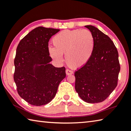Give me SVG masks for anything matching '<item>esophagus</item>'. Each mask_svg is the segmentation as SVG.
I'll return each instance as SVG.
<instances>
[{
	"label": "esophagus",
	"mask_w": 131,
	"mask_h": 131,
	"mask_svg": "<svg viewBox=\"0 0 131 131\" xmlns=\"http://www.w3.org/2000/svg\"><path fill=\"white\" fill-rule=\"evenodd\" d=\"M66 75H67L73 74V72L72 71H71L70 70H68V69L66 70Z\"/></svg>",
	"instance_id": "1"
}]
</instances>
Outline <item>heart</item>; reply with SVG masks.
<instances>
[{
    "mask_svg": "<svg viewBox=\"0 0 131 131\" xmlns=\"http://www.w3.org/2000/svg\"><path fill=\"white\" fill-rule=\"evenodd\" d=\"M54 47L48 48L52 58L59 63L66 61L71 68H80L88 63L94 48V39L88 30L75 29L61 31L52 39Z\"/></svg>",
    "mask_w": 131,
    "mask_h": 131,
    "instance_id": "b5f03b06",
    "label": "heart"
}]
</instances>
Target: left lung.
Here are the masks:
<instances>
[{
	"mask_svg": "<svg viewBox=\"0 0 131 131\" xmlns=\"http://www.w3.org/2000/svg\"><path fill=\"white\" fill-rule=\"evenodd\" d=\"M94 39V48L88 63L75 73V90L89 104L101 102L117 85L120 70L117 50L113 41L99 29L86 25Z\"/></svg>",
	"mask_w": 131,
	"mask_h": 131,
	"instance_id": "left-lung-1",
	"label": "left lung"
}]
</instances>
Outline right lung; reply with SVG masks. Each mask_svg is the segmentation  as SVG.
Masks as SVG:
<instances>
[{
  "mask_svg": "<svg viewBox=\"0 0 131 131\" xmlns=\"http://www.w3.org/2000/svg\"><path fill=\"white\" fill-rule=\"evenodd\" d=\"M59 29L36 27L18 44L14 59V79L20 97L29 104L41 106L54 97L66 68L50 63L48 42Z\"/></svg>",
  "mask_w": 131,
  "mask_h": 131,
  "instance_id": "add662e5",
  "label": "right lung"
}]
</instances>
